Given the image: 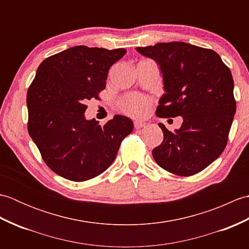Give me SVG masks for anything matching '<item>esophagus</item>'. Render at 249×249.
I'll return each instance as SVG.
<instances>
[{"instance_id":"esophagus-1","label":"esophagus","mask_w":249,"mask_h":249,"mask_svg":"<svg viewBox=\"0 0 249 249\" xmlns=\"http://www.w3.org/2000/svg\"><path fill=\"white\" fill-rule=\"evenodd\" d=\"M134 125H135V128L140 129L143 127V126H145V123L142 121H136V122H134Z\"/></svg>"}]
</instances>
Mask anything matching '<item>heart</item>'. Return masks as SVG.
<instances>
[{
    "label": "heart",
    "instance_id": "b5f03b06",
    "mask_svg": "<svg viewBox=\"0 0 249 249\" xmlns=\"http://www.w3.org/2000/svg\"><path fill=\"white\" fill-rule=\"evenodd\" d=\"M149 104L150 102L146 97L142 96V95L134 94L126 97L122 102L121 107L125 113L134 116V118H141L146 113Z\"/></svg>",
    "mask_w": 249,
    "mask_h": 249
}]
</instances>
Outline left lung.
<instances>
[{
  "instance_id": "left-lung-1",
  "label": "left lung",
  "mask_w": 249,
  "mask_h": 249,
  "mask_svg": "<svg viewBox=\"0 0 249 249\" xmlns=\"http://www.w3.org/2000/svg\"><path fill=\"white\" fill-rule=\"evenodd\" d=\"M160 66L165 93L156 113L182 116L174 133L160 123L162 143L152 151L157 165L178 176L202 171L225 150L236 104L233 78L220 56L211 49L183 41L136 48Z\"/></svg>"
}]
</instances>
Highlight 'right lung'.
<instances>
[{
    "label": "right lung",
    "mask_w": 249,
    "mask_h": 249,
    "mask_svg": "<svg viewBox=\"0 0 249 249\" xmlns=\"http://www.w3.org/2000/svg\"><path fill=\"white\" fill-rule=\"evenodd\" d=\"M126 53L75 46L47 57L28 89V129L52 171L75 182L99 176L111 166L133 121L114 115L104 126L87 120L86 103L106 88L109 68Z\"/></svg>",
    "instance_id": "1"
}]
</instances>
